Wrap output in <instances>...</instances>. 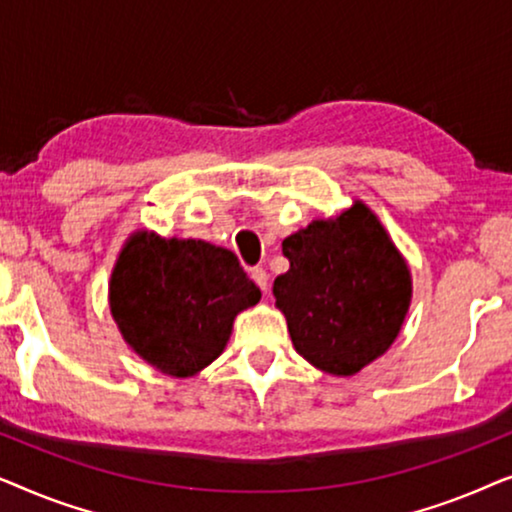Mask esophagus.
Wrapping results in <instances>:
<instances>
[{
	"label": "esophagus",
	"mask_w": 512,
	"mask_h": 512,
	"mask_svg": "<svg viewBox=\"0 0 512 512\" xmlns=\"http://www.w3.org/2000/svg\"><path fill=\"white\" fill-rule=\"evenodd\" d=\"M251 279H254L258 289H261V291L265 293V296H268V291H270V277H268V272H265L263 268H254V270H251Z\"/></svg>",
	"instance_id": "esophagus-1"
}]
</instances>
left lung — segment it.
Listing matches in <instances>:
<instances>
[{
	"mask_svg": "<svg viewBox=\"0 0 512 512\" xmlns=\"http://www.w3.org/2000/svg\"><path fill=\"white\" fill-rule=\"evenodd\" d=\"M282 251L291 265L272 293L307 363L352 377L387 354L408 317L412 275L366 202L314 219L286 237Z\"/></svg>",
	"mask_w": 512,
	"mask_h": 512,
	"instance_id": "1",
	"label": "left lung"
}]
</instances>
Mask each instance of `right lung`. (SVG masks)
<instances>
[{
    "mask_svg": "<svg viewBox=\"0 0 512 512\" xmlns=\"http://www.w3.org/2000/svg\"><path fill=\"white\" fill-rule=\"evenodd\" d=\"M261 300L233 251L135 230L109 279V310L139 359L193 377L226 349L233 321Z\"/></svg>",
    "mask_w": 512,
    "mask_h": 512,
    "instance_id": "obj_1",
    "label": "right lung"
}]
</instances>
